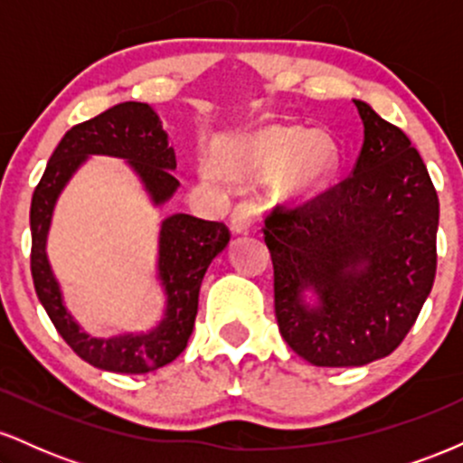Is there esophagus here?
<instances>
[{"instance_id":"obj_1","label":"esophagus","mask_w":463,"mask_h":463,"mask_svg":"<svg viewBox=\"0 0 463 463\" xmlns=\"http://www.w3.org/2000/svg\"><path fill=\"white\" fill-rule=\"evenodd\" d=\"M259 222V206L254 202H241L232 209L231 213V228L237 235H246L252 231Z\"/></svg>"}]
</instances>
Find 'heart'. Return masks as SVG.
Segmentation results:
<instances>
[{"label":"heart","instance_id":"1","mask_svg":"<svg viewBox=\"0 0 463 463\" xmlns=\"http://www.w3.org/2000/svg\"><path fill=\"white\" fill-rule=\"evenodd\" d=\"M339 152L335 141L322 132L296 126H272L243 137L220 152V167L243 176L268 178L283 172L289 194H311L320 189L337 167ZM206 178H215V169H204Z\"/></svg>","mask_w":463,"mask_h":463}]
</instances>
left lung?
<instances>
[{"instance_id":"8db88e82","label":"left lung","mask_w":463,"mask_h":463,"mask_svg":"<svg viewBox=\"0 0 463 463\" xmlns=\"http://www.w3.org/2000/svg\"><path fill=\"white\" fill-rule=\"evenodd\" d=\"M364 146L353 174L265 220L279 331L302 359L350 368L401 346L435 280L439 202L401 128L354 99ZM314 302H306V291Z\"/></svg>"}]
</instances>
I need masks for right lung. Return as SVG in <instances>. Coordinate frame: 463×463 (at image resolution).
I'll use <instances>...</instances> for the list:
<instances>
[{"label":"right lung","instance_id":"add662e5","mask_svg":"<svg viewBox=\"0 0 463 463\" xmlns=\"http://www.w3.org/2000/svg\"><path fill=\"white\" fill-rule=\"evenodd\" d=\"M93 154L128 161L152 202L161 206L176 194V154L152 106L124 102L82 121L65 132L36 184L30 206L34 289L56 331L73 353L99 370L119 374H146L172 364L187 348L198 313L200 285L206 268L228 246L231 231L222 222H206L187 213L165 217L158 235V280L165 289L161 322L143 333L93 337L80 328L67 311L61 285L47 259V232L58 195L78 167Z\"/></svg>","mask_w":463,"mask_h":463}]
</instances>
